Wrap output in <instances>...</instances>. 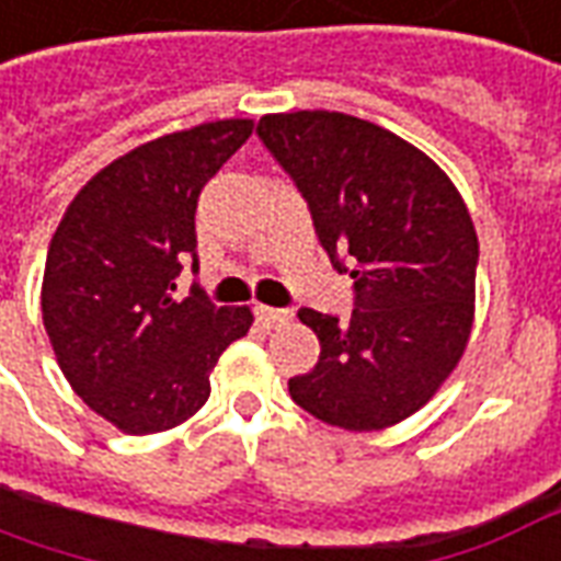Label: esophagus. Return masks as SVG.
I'll return each mask as SVG.
<instances>
[{
  "label": "esophagus",
  "mask_w": 561,
  "mask_h": 561,
  "mask_svg": "<svg viewBox=\"0 0 561 561\" xmlns=\"http://www.w3.org/2000/svg\"><path fill=\"white\" fill-rule=\"evenodd\" d=\"M255 312H259V321L264 323V327H279V323L291 321V312H288V309H273V306H259Z\"/></svg>",
  "instance_id": "1"
}]
</instances>
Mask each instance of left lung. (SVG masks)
Instances as JSON below:
<instances>
[{
	"label": "left lung",
	"instance_id": "left-lung-1",
	"mask_svg": "<svg viewBox=\"0 0 561 561\" xmlns=\"http://www.w3.org/2000/svg\"><path fill=\"white\" fill-rule=\"evenodd\" d=\"M259 136L309 202L333 267H351L356 291L347 321L297 312L321 359L291 377L288 392L335 428L398 425L437 396L470 342L479 261L470 210L428 153L354 115H264Z\"/></svg>",
	"mask_w": 561,
	"mask_h": 561
}]
</instances>
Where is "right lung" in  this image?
<instances>
[{
    "label": "right lung",
    "mask_w": 561,
    "mask_h": 561,
    "mask_svg": "<svg viewBox=\"0 0 561 561\" xmlns=\"http://www.w3.org/2000/svg\"><path fill=\"white\" fill-rule=\"evenodd\" d=\"M255 130L222 118L165 133L103 165L49 240L41 314L70 389L124 434L196 416L210 371L252 327L249 306L175 297L193 255L202 186Z\"/></svg>",
    "instance_id": "right-lung-1"
}]
</instances>
